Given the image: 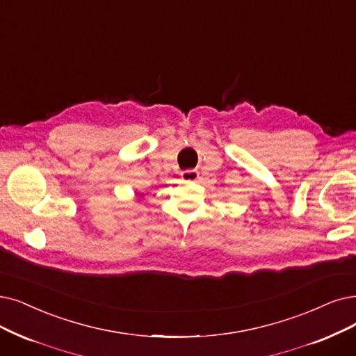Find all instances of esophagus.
I'll return each instance as SVG.
<instances>
[{
    "mask_svg": "<svg viewBox=\"0 0 356 356\" xmlns=\"http://www.w3.org/2000/svg\"><path fill=\"white\" fill-rule=\"evenodd\" d=\"M182 179L186 182H195L198 179V170L197 169H187L181 174Z\"/></svg>",
    "mask_w": 356,
    "mask_h": 356,
    "instance_id": "1",
    "label": "esophagus"
}]
</instances>
